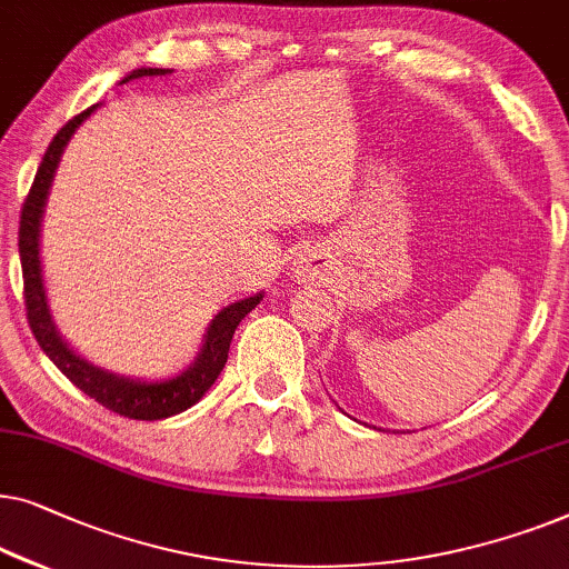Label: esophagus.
<instances>
[{
    "label": "esophagus",
    "instance_id": "esophagus-1",
    "mask_svg": "<svg viewBox=\"0 0 569 569\" xmlns=\"http://www.w3.org/2000/svg\"><path fill=\"white\" fill-rule=\"evenodd\" d=\"M293 268H296V278H303V281H307V278H317L319 270H322V266H319V260L315 258V254L299 258L293 262Z\"/></svg>",
    "mask_w": 569,
    "mask_h": 569
}]
</instances>
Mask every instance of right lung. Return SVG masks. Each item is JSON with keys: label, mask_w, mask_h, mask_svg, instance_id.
I'll use <instances>...</instances> for the list:
<instances>
[{"label": "right lung", "mask_w": 569, "mask_h": 569, "mask_svg": "<svg viewBox=\"0 0 569 569\" xmlns=\"http://www.w3.org/2000/svg\"><path fill=\"white\" fill-rule=\"evenodd\" d=\"M172 74V69H151L141 67L133 69L131 74L121 79V84L131 82V79L141 77H164ZM98 106L87 108L84 113L61 128L53 136L51 147L46 149V157L41 167H38L33 188H30L28 201L22 206L20 213V262H22V281H26V309H28V322L33 330L38 346L43 348V353L51 358L53 366L74 383L77 389H82L87 397H92L94 402H100L108 410H113L123 418L131 420H164L172 415L186 412L188 407H193L208 389L213 387V381L219 379L229 358V346L234 338V330L239 322L258 307L266 293H252L247 299H239L229 307H223L219 315L211 319L208 330L201 340V350H198L196 361L190 363L186 371L167 376V379H131V376L113 373L108 368L94 366L87 361L84 356H79L67 340L61 338L59 327L53 322L51 307H48V293L43 283V266H41V223L48 203V193H51L56 170H59L61 154L67 151L71 136L77 133V128L90 118Z\"/></svg>", "instance_id": "right-lung-1"}]
</instances>
